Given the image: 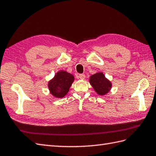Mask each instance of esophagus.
I'll list each match as a JSON object with an SVG mask.
<instances>
[{"instance_id":"esophagus-1","label":"esophagus","mask_w":156,"mask_h":156,"mask_svg":"<svg viewBox=\"0 0 156 156\" xmlns=\"http://www.w3.org/2000/svg\"><path fill=\"white\" fill-rule=\"evenodd\" d=\"M78 78L81 79V80H84L85 79V75L84 74H81L78 75Z\"/></svg>"}]
</instances>
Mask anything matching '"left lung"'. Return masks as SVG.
<instances>
[{
    "label": "left lung",
    "instance_id": "1",
    "mask_svg": "<svg viewBox=\"0 0 156 156\" xmlns=\"http://www.w3.org/2000/svg\"><path fill=\"white\" fill-rule=\"evenodd\" d=\"M89 82L96 92L101 96L107 94L112 87L111 82L105 77L102 72H98L92 75Z\"/></svg>",
    "mask_w": 156,
    "mask_h": 156
}]
</instances>
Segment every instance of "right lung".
<instances>
[{
    "instance_id": "1",
    "label": "right lung",
    "mask_w": 156,
    "mask_h": 156,
    "mask_svg": "<svg viewBox=\"0 0 156 156\" xmlns=\"http://www.w3.org/2000/svg\"><path fill=\"white\" fill-rule=\"evenodd\" d=\"M74 80L72 74L64 70L59 71L48 82L49 92L55 98H63L67 94Z\"/></svg>"
}]
</instances>
